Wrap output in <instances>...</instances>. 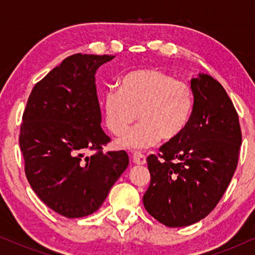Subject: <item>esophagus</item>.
<instances>
[{"label":"esophagus","instance_id":"obj_1","mask_svg":"<svg viewBox=\"0 0 255 255\" xmlns=\"http://www.w3.org/2000/svg\"><path fill=\"white\" fill-rule=\"evenodd\" d=\"M132 158H133V162L135 163V165H145L146 163L145 155L140 152H133Z\"/></svg>","mask_w":255,"mask_h":255}]
</instances>
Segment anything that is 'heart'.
Returning a JSON list of instances; mask_svg holds the SVG:
<instances>
[{
	"label": "heart",
	"instance_id": "heart-1",
	"mask_svg": "<svg viewBox=\"0 0 255 255\" xmlns=\"http://www.w3.org/2000/svg\"><path fill=\"white\" fill-rule=\"evenodd\" d=\"M195 95L189 83L159 68H139L124 74L118 92L104 93V124L113 134H123L137 114L140 124L117 141L124 148H142L160 140L173 141L186 130L194 111Z\"/></svg>",
	"mask_w": 255,
	"mask_h": 255
}]
</instances>
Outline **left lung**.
I'll return each instance as SVG.
<instances>
[{
	"instance_id": "left-lung-1",
	"label": "left lung",
	"mask_w": 255,
	"mask_h": 255,
	"mask_svg": "<svg viewBox=\"0 0 255 255\" xmlns=\"http://www.w3.org/2000/svg\"><path fill=\"white\" fill-rule=\"evenodd\" d=\"M194 111L179 138L163 144L147 166L151 183L142 197L152 217L182 228L210 214L231 182L242 145L238 114L225 89L208 74L191 79Z\"/></svg>"
}]
</instances>
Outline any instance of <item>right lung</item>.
Masks as SVG:
<instances>
[{
  "instance_id": "right-lung-1",
  "label": "right lung",
  "mask_w": 255,
  "mask_h": 255,
  "mask_svg": "<svg viewBox=\"0 0 255 255\" xmlns=\"http://www.w3.org/2000/svg\"><path fill=\"white\" fill-rule=\"evenodd\" d=\"M114 58H66L36 83L24 110L19 146L26 179L48 208L67 218L99 210L128 166L125 151H102L110 138L101 128L95 74Z\"/></svg>"
}]
</instances>
